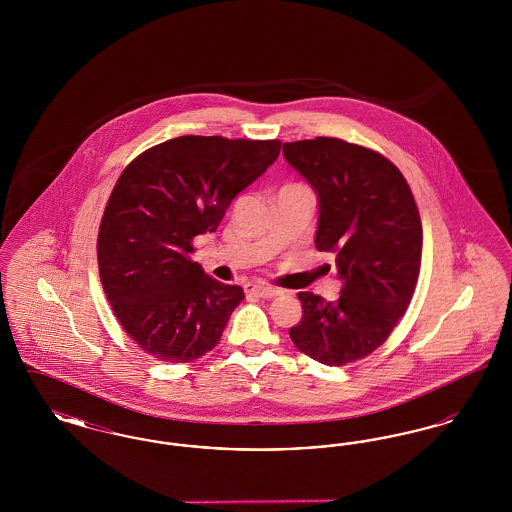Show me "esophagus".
I'll use <instances>...</instances> for the list:
<instances>
[{
    "label": "esophagus",
    "mask_w": 512,
    "mask_h": 512,
    "mask_svg": "<svg viewBox=\"0 0 512 512\" xmlns=\"http://www.w3.org/2000/svg\"><path fill=\"white\" fill-rule=\"evenodd\" d=\"M245 293H251V295H257V297H263V299H272L276 295H280V290L276 288H270V286H261V284H247L245 286Z\"/></svg>",
    "instance_id": "1"
}]
</instances>
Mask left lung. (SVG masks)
Instances as JSON below:
<instances>
[{"label":"left lung","mask_w":512,"mask_h":512,"mask_svg":"<svg viewBox=\"0 0 512 512\" xmlns=\"http://www.w3.org/2000/svg\"><path fill=\"white\" fill-rule=\"evenodd\" d=\"M286 161L318 195V251L336 253L343 286L330 303L297 293L295 347L328 366L370 355L388 340L413 297L422 222L405 176L384 155L338 138L284 144Z\"/></svg>","instance_id":"8db88e82"}]
</instances>
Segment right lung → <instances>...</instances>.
Segmentation results:
<instances>
[{"mask_svg":"<svg viewBox=\"0 0 512 512\" xmlns=\"http://www.w3.org/2000/svg\"><path fill=\"white\" fill-rule=\"evenodd\" d=\"M280 146L180 136L122 171L99 224V276L115 317L147 355L190 363L219 343L244 290L207 276L190 259L192 240L219 228Z\"/></svg>","mask_w":512,"mask_h":512,"instance_id":"add662e5","label":"right lung"}]
</instances>
